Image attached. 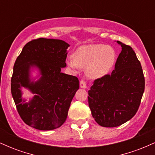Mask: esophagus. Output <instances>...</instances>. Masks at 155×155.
<instances>
[{
	"label": "esophagus",
	"mask_w": 155,
	"mask_h": 155,
	"mask_svg": "<svg viewBox=\"0 0 155 155\" xmlns=\"http://www.w3.org/2000/svg\"><path fill=\"white\" fill-rule=\"evenodd\" d=\"M79 85H80V87H81V88H84V89L87 88L86 81H84V80H81V81H80Z\"/></svg>",
	"instance_id": "1"
}]
</instances>
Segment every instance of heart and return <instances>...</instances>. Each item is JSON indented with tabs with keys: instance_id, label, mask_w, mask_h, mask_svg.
Masks as SVG:
<instances>
[{
	"instance_id": "obj_1",
	"label": "heart",
	"mask_w": 155,
	"mask_h": 155,
	"mask_svg": "<svg viewBox=\"0 0 155 155\" xmlns=\"http://www.w3.org/2000/svg\"><path fill=\"white\" fill-rule=\"evenodd\" d=\"M116 61V53L111 47L104 44H89L79 47L74 58L69 57L67 63L71 68H86L87 75L100 78L110 71Z\"/></svg>"
}]
</instances>
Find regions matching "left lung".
Wrapping results in <instances>:
<instances>
[{
  "label": "left lung",
  "mask_w": 155,
  "mask_h": 155,
  "mask_svg": "<svg viewBox=\"0 0 155 155\" xmlns=\"http://www.w3.org/2000/svg\"><path fill=\"white\" fill-rule=\"evenodd\" d=\"M121 44L114 70L94 81L88 91V103L97 124L106 127L120 126L135 116L145 88L140 61L133 48Z\"/></svg>",
  "instance_id": "8db88e82"
}]
</instances>
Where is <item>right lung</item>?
I'll use <instances>...</instances> for the list:
<instances>
[{
    "instance_id": "right-lung-1",
    "label": "right lung",
    "mask_w": 155,
    "mask_h": 155,
    "mask_svg": "<svg viewBox=\"0 0 155 155\" xmlns=\"http://www.w3.org/2000/svg\"><path fill=\"white\" fill-rule=\"evenodd\" d=\"M68 47V44L58 39H33L25 45L16 60L11 79L12 95L21 119L33 128L51 130L66 120L71 103L79 88L76 76L60 71L66 66ZM33 65L42 74L35 83L29 80V69ZM22 86L36 94L28 104L22 102Z\"/></svg>"
}]
</instances>
